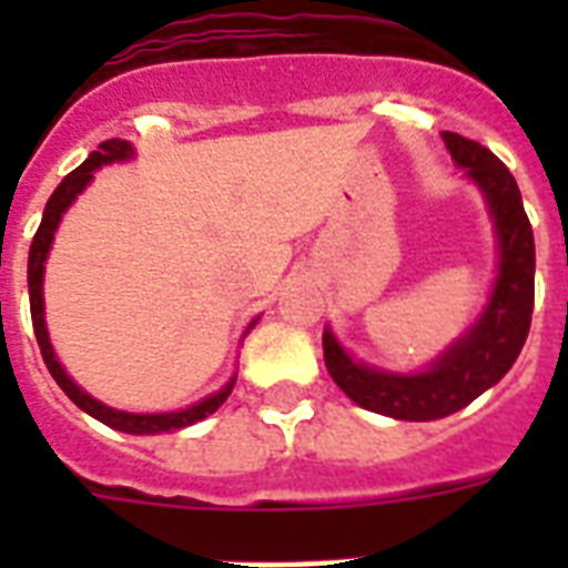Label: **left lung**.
I'll use <instances>...</instances> for the list:
<instances>
[{
	"mask_svg": "<svg viewBox=\"0 0 568 568\" xmlns=\"http://www.w3.org/2000/svg\"><path fill=\"white\" fill-rule=\"evenodd\" d=\"M450 159L466 168L493 209L498 230V280L489 306L475 327L448 347L422 374H386L354 363L333 333H324V363L329 377L354 404L400 422H433L468 406L510 372L525 347L534 315V230L521 205L519 185L507 164L477 141L445 132Z\"/></svg>",
	"mask_w": 568,
	"mask_h": 568,
	"instance_id": "obj_1",
	"label": "left lung"
}]
</instances>
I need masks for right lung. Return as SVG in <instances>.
I'll list each match as a JSON object with an SVG mask.
<instances>
[{
  "instance_id": "add662e5",
  "label": "right lung",
  "mask_w": 568,
  "mask_h": 568,
  "mask_svg": "<svg viewBox=\"0 0 568 568\" xmlns=\"http://www.w3.org/2000/svg\"><path fill=\"white\" fill-rule=\"evenodd\" d=\"M132 155V146L126 141H120V138H111V141H102L100 150H93L84 164H79L73 173H67L64 182L52 191L49 196L47 209H43V221H40L38 232H34V239H31V250H29V303H31V324H34V336H38V347L40 354H43V363H47L49 374L55 377V383L64 388V395L73 400L79 409H84L88 415H93L97 422L109 424L114 430L123 433H138V436H144V433H164V430H180V427H189L194 422H203L205 415H212L217 406L230 397L232 383L230 379L221 392H214L212 397H205L200 404L189 406V409H182V413H155V415H135V413H120V409H111V406L100 404V400H93L91 395H84L82 388L75 386L73 379L67 377L64 368L58 365L55 354H52V345H49L47 336V321H43V292H40V285H43V262H47L49 244H52V235L58 230V221H61V214L67 212V205L73 203L75 194H82V189L88 182L93 180V171L102 168V164L109 162H123Z\"/></svg>"
}]
</instances>
